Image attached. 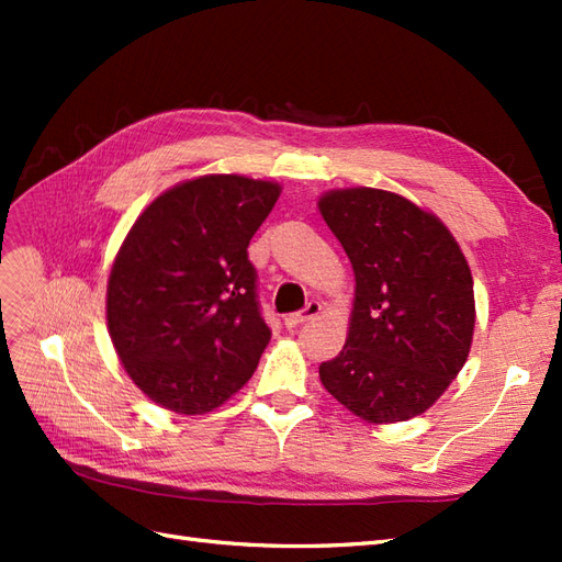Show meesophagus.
<instances>
[{"mask_svg":"<svg viewBox=\"0 0 562 562\" xmlns=\"http://www.w3.org/2000/svg\"><path fill=\"white\" fill-rule=\"evenodd\" d=\"M318 312H321V302L312 300V302H308V304L302 308V312L290 314L288 318H284V326H288V328H296V326H302L304 321H312L314 316H318Z\"/></svg>","mask_w":562,"mask_h":562,"instance_id":"esophagus-1","label":"esophagus"}]
</instances>
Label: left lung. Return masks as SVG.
<instances>
[{
	"label": "left lung",
	"mask_w": 562,
	"mask_h": 562,
	"mask_svg": "<svg viewBox=\"0 0 562 562\" xmlns=\"http://www.w3.org/2000/svg\"><path fill=\"white\" fill-rule=\"evenodd\" d=\"M318 210L355 270L348 340L321 362V381L362 420H411L447 391L469 357V262L435 214L396 193L333 190Z\"/></svg>",
	"instance_id": "obj_1"
}]
</instances>
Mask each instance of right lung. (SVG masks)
Returning a JSON list of instances; mask_svg holds the SVG:
<instances>
[{"instance_id": "add662e5", "label": "right lung", "mask_w": 562, "mask_h": 562, "mask_svg": "<svg viewBox=\"0 0 562 562\" xmlns=\"http://www.w3.org/2000/svg\"><path fill=\"white\" fill-rule=\"evenodd\" d=\"M280 186L202 176L139 214L109 280V330L127 374L181 415L217 408L270 340L248 244Z\"/></svg>"}]
</instances>
